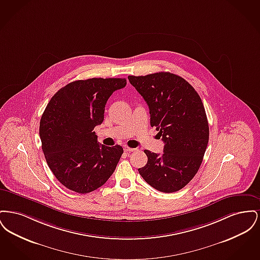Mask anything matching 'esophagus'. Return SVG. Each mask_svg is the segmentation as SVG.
Masks as SVG:
<instances>
[{"label":"esophagus","instance_id":"34e87169","mask_svg":"<svg viewBox=\"0 0 260 260\" xmlns=\"http://www.w3.org/2000/svg\"><path fill=\"white\" fill-rule=\"evenodd\" d=\"M124 152H134L136 149L131 148V147H127V146H124Z\"/></svg>","mask_w":260,"mask_h":260}]
</instances>
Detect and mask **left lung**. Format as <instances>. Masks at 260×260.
<instances>
[{"mask_svg":"<svg viewBox=\"0 0 260 260\" xmlns=\"http://www.w3.org/2000/svg\"><path fill=\"white\" fill-rule=\"evenodd\" d=\"M146 101L150 124L159 131L164 153L144 150L148 161L138 169L149 185L173 193L187 185L199 171L209 142V123L198 92L170 72L128 76Z\"/></svg>","mask_w":260,"mask_h":260,"instance_id":"left-lung-1","label":"left lung"}]
</instances>
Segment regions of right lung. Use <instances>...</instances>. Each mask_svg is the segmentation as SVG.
I'll return each instance as SVG.
<instances>
[{"mask_svg": "<svg viewBox=\"0 0 260 260\" xmlns=\"http://www.w3.org/2000/svg\"><path fill=\"white\" fill-rule=\"evenodd\" d=\"M126 85L122 78H92L61 87L40 122L42 149L50 171L66 188L81 194L103 185L114 173L123 147L98 143L93 128L104 120L112 93Z\"/></svg>", "mask_w": 260, "mask_h": 260, "instance_id": "right-lung-1", "label": "right lung"}]
</instances>
